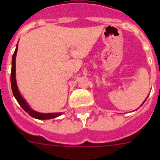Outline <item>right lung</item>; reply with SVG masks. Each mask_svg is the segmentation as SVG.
Listing matches in <instances>:
<instances>
[{
	"mask_svg": "<svg viewBox=\"0 0 160 160\" xmlns=\"http://www.w3.org/2000/svg\"><path fill=\"white\" fill-rule=\"evenodd\" d=\"M18 45H17L16 49H15V52H14L13 55H12V70H11V87H12V94H13L14 97L17 99L18 102L19 103L20 106L23 108L24 111L25 112H27L28 114L32 116V118H38V119H49V118H56V117L59 116L62 114V113H51V114H43V113H39L34 111L33 110L30 108V107L28 106L27 102H25V100L21 96L19 91H18V86H17L16 82V55H17V51H18Z\"/></svg>",
	"mask_w": 160,
	"mask_h": 160,
	"instance_id": "add662e5",
	"label": "right lung"
}]
</instances>
